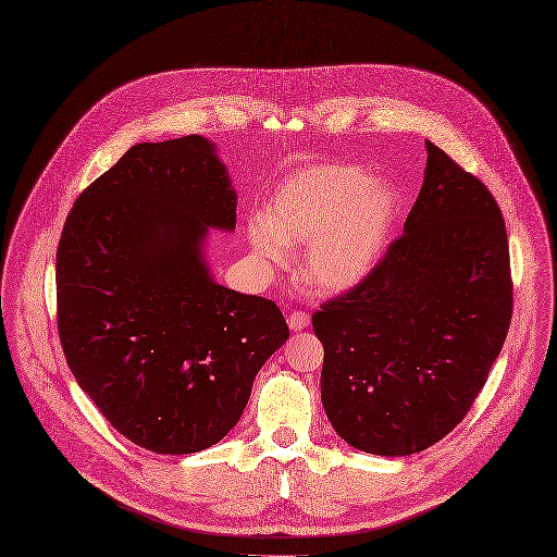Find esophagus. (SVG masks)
<instances>
[{"mask_svg":"<svg viewBox=\"0 0 557 557\" xmlns=\"http://www.w3.org/2000/svg\"><path fill=\"white\" fill-rule=\"evenodd\" d=\"M308 325H310V314H308V312L295 310V312L288 314V327H290V330L299 332V330H304V327H308Z\"/></svg>","mask_w":557,"mask_h":557,"instance_id":"1","label":"esophagus"}]
</instances>
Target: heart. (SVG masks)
<instances>
[{
  "label": "heart",
  "instance_id": "b5f03b06",
  "mask_svg": "<svg viewBox=\"0 0 557 557\" xmlns=\"http://www.w3.org/2000/svg\"><path fill=\"white\" fill-rule=\"evenodd\" d=\"M398 216V197L354 165H312L286 178L249 240L271 264L288 260V245H306L301 273L325 293L358 284L381 260Z\"/></svg>",
  "mask_w": 557,
  "mask_h": 557
}]
</instances>
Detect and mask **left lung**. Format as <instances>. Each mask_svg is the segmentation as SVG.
Instances as JSON below:
<instances>
[{
	"mask_svg": "<svg viewBox=\"0 0 557 557\" xmlns=\"http://www.w3.org/2000/svg\"><path fill=\"white\" fill-rule=\"evenodd\" d=\"M405 234L358 284L323 301L321 400L354 448L405 457L470 411L505 343L513 284L498 203L485 183L426 141Z\"/></svg>",
	"mask_w": 557,
	"mask_h": 557,
	"instance_id": "left-lung-1",
	"label": "left lung"
}]
</instances>
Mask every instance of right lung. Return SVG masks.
I'll list each match as a JSON object with an SVG mask.
<instances>
[{"instance_id": "right-lung-1", "label": "right lung", "mask_w": 557, "mask_h": 557, "mask_svg": "<svg viewBox=\"0 0 557 557\" xmlns=\"http://www.w3.org/2000/svg\"><path fill=\"white\" fill-rule=\"evenodd\" d=\"M208 227H236L214 144H137L76 199L57 251V323L81 389L133 444L190 455L240 420L288 338L275 301L212 282Z\"/></svg>"}]
</instances>
